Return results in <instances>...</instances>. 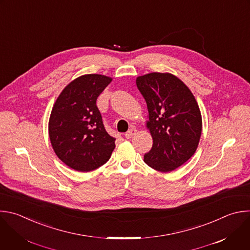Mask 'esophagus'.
<instances>
[{
  "instance_id": "1",
  "label": "esophagus",
  "mask_w": 250,
  "mask_h": 250,
  "mask_svg": "<svg viewBox=\"0 0 250 250\" xmlns=\"http://www.w3.org/2000/svg\"><path fill=\"white\" fill-rule=\"evenodd\" d=\"M136 132H137V130H136L134 127H131L130 129H128V130L125 132V138L129 139V138H131V137H132Z\"/></svg>"
}]
</instances>
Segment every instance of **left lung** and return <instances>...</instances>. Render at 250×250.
<instances>
[{"label": "left lung", "instance_id": "obj_1", "mask_svg": "<svg viewBox=\"0 0 250 250\" xmlns=\"http://www.w3.org/2000/svg\"><path fill=\"white\" fill-rule=\"evenodd\" d=\"M136 85L147 104L146 126L153 138L144 162L156 171L172 172L197 149L202 130L198 104L189 88L172 73L138 76Z\"/></svg>", "mask_w": 250, "mask_h": 250}]
</instances>
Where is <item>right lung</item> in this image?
Listing matches in <instances>:
<instances>
[{
  "mask_svg": "<svg viewBox=\"0 0 250 250\" xmlns=\"http://www.w3.org/2000/svg\"><path fill=\"white\" fill-rule=\"evenodd\" d=\"M112 78L81 75L63 88L49 120V136L56 155L69 168L90 172L107 163L116 145L105 129L96 100Z\"/></svg>",
  "mask_w": 250,
  "mask_h": 250,
  "instance_id": "obj_1",
  "label": "right lung"
}]
</instances>
